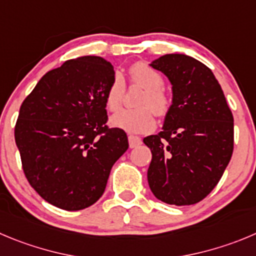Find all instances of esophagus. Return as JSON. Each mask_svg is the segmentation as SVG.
Here are the masks:
<instances>
[{"instance_id": "1", "label": "esophagus", "mask_w": 256, "mask_h": 256, "mask_svg": "<svg viewBox=\"0 0 256 256\" xmlns=\"http://www.w3.org/2000/svg\"><path fill=\"white\" fill-rule=\"evenodd\" d=\"M142 142L139 136L128 135V145H130L131 149H132V148H138L139 145H142Z\"/></svg>"}]
</instances>
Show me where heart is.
<instances>
[{
    "instance_id": "heart-1",
    "label": "heart",
    "mask_w": 256,
    "mask_h": 256,
    "mask_svg": "<svg viewBox=\"0 0 256 256\" xmlns=\"http://www.w3.org/2000/svg\"><path fill=\"white\" fill-rule=\"evenodd\" d=\"M130 84L144 88L136 106L138 108L124 110L111 118V124L128 132H146L155 126V114L166 117L170 112L172 97L164 90L162 74L149 64L135 63L128 69ZM125 98V83L120 76L112 80L106 90V107L110 112L120 111Z\"/></svg>"
}]
</instances>
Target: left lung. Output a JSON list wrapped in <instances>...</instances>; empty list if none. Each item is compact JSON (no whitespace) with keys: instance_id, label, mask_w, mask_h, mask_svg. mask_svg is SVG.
Instances as JSON below:
<instances>
[{"instance_id":"8db88e82","label":"left lung","mask_w":256,"mask_h":256,"mask_svg":"<svg viewBox=\"0 0 256 256\" xmlns=\"http://www.w3.org/2000/svg\"><path fill=\"white\" fill-rule=\"evenodd\" d=\"M173 86L163 131L144 139L152 152L148 182L168 204H198L220 182L234 152V116L208 66L184 54L152 63Z\"/></svg>"}]
</instances>
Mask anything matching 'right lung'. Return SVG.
Returning a JSON list of instances; mask_svg holds the SVG:
<instances>
[{
  "mask_svg": "<svg viewBox=\"0 0 256 256\" xmlns=\"http://www.w3.org/2000/svg\"><path fill=\"white\" fill-rule=\"evenodd\" d=\"M114 78V66L101 56L70 59L48 72L21 104L15 142L24 174L58 208L80 211L97 202L128 150L125 131L107 125Z\"/></svg>",
  "mask_w": 256,
  "mask_h": 256,
  "instance_id": "1",
  "label": "right lung"
}]
</instances>
